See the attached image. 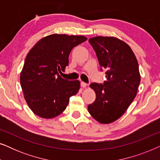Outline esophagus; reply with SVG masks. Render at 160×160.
<instances>
[{"label": "esophagus", "mask_w": 160, "mask_h": 160, "mask_svg": "<svg viewBox=\"0 0 160 160\" xmlns=\"http://www.w3.org/2000/svg\"><path fill=\"white\" fill-rule=\"evenodd\" d=\"M87 86V84H86L85 82H81V87H83V88H85Z\"/></svg>", "instance_id": "34e87169"}]
</instances>
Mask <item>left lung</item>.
Here are the masks:
<instances>
[{
    "mask_svg": "<svg viewBox=\"0 0 160 160\" xmlns=\"http://www.w3.org/2000/svg\"><path fill=\"white\" fill-rule=\"evenodd\" d=\"M89 42L100 70H106L107 81L90 84L96 99L88 111L96 121L110 124L124 114L137 95L141 82L138 62L130 46L115 37L96 36Z\"/></svg>",
    "mask_w": 160,
    "mask_h": 160,
    "instance_id": "left-lung-1",
    "label": "left lung"
}]
</instances>
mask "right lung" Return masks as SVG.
<instances>
[{
  "label": "right lung",
  "instance_id": "add662e5",
  "mask_svg": "<svg viewBox=\"0 0 160 160\" xmlns=\"http://www.w3.org/2000/svg\"><path fill=\"white\" fill-rule=\"evenodd\" d=\"M87 38L83 36L52 34L39 40L26 57L20 74L24 98L38 117L52 119L66 108L69 98L80 89L78 80L60 76L68 65L72 49Z\"/></svg>",
  "mask_w": 160,
  "mask_h": 160
}]
</instances>
